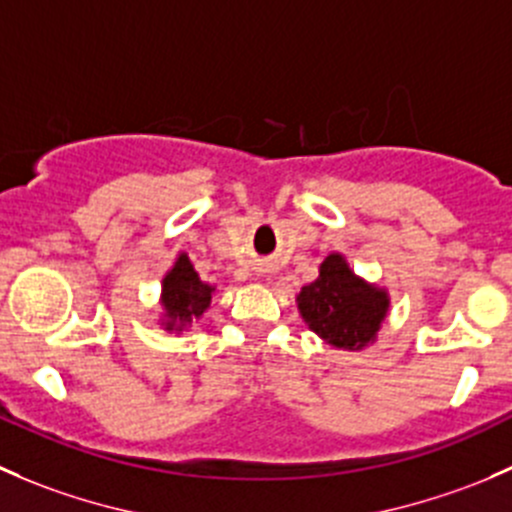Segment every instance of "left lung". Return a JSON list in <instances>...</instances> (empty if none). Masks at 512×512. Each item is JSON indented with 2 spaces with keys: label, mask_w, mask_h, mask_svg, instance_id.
Wrapping results in <instances>:
<instances>
[{
  "label": "left lung",
  "mask_w": 512,
  "mask_h": 512,
  "mask_svg": "<svg viewBox=\"0 0 512 512\" xmlns=\"http://www.w3.org/2000/svg\"><path fill=\"white\" fill-rule=\"evenodd\" d=\"M303 321L326 343L358 351L376 338L388 311V296L356 276L346 258L331 254L318 278L298 293Z\"/></svg>",
  "instance_id": "obj_1"
}]
</instances>
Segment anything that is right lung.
Here are the masks:
<instances>
[{
  "instance_id": "obj_1",
  "label": "right lung",
  "mask_w": 512,
  "mask_h": 512,
  "mask_svg": "<svg viewBox=\"0 0 512 512\" xmlns=\"http://www.w3.org/2000/svg\"><path fill=\"white\" fill-rule=\"evenodd\" d=\"M211 293H214V288L201 281L199 273L191 266L189 256L181 254L164 278L161 301H164L166 316H169L166 328H184L186 323L199 318L209 308Z\"/></svg>"
}]
</instances>
